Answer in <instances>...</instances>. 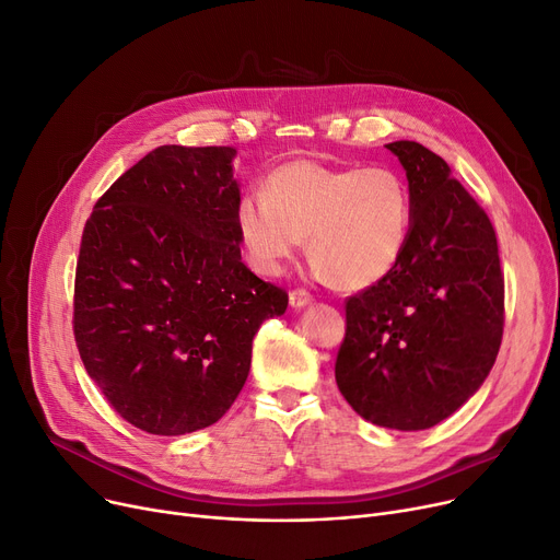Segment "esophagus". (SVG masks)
Wrapping results in <instances>:
<instances>
[{"mask_svg": "<svg viewBox=\"0 0 560 560\" xmlns=\"http://www.w3.org/2000/svg\"><path fill=\"white\" fill-rule=\"evenodd\" d=\"M311 302H313V295L306 293V290H302V288H298V290H293V293H290V306H293V308H304Z\"/></svg>", "mask_w": 560, "mask_h": 560, "instance_id": "34e87169", "label": "esophagus"}]
</instances>
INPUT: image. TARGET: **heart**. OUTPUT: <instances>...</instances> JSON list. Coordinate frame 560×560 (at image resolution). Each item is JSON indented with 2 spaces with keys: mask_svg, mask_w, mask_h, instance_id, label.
<instances>
[{
  "mask_svg": "<svg viewBox=\"0 0 560 560\" xmlns=\"http://www.w3.org/2000/svg\"><path fill=\"white\" fill-rule=\"evenodd\" d=\"M262 191L235 208L240 242L260 275H279L308 237L318 270L338 288L361 290L392 275L407 249L411 199L394 168L295 160L275 168Z\"/></svg>",
  "mask_w": 560,
  "mask_h": 560,
  "instance_id": "heart-1",
  "label": "heart"
}]
</instances>
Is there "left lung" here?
Here are the masks:
<instances>
[{"label": "left lung", "mask_w": 560, "mask_h": 560, "mask_svg": "<svg viewBox=\"0 0 560 560\" xmlns=\"http://www.w3.org/2000/svg\"><path fill=\"white\" fill-rule=\"evenodd\" d=\"M407 174L411 231L396 270L346 304L336 384L361 419L425 430L490 375L503 336V275L490 217L417 141L386 143Z\"/></svg>", "instance_id": "8db88e82"}]
</instances>
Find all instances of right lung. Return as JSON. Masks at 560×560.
Here are the masks:
<instances>
[{
  "instance_id": "1",
  "label": "right lung",
  "mask_w": 560,
  "mask_h": 560,
  "mask_svg": "<svg viewBox=\"0 0 560 560\" xmlns=\"http://www.w3.org/2000/svg\"><path fill=\"white\" fill-rule=\"evenodd\" d=\"M231 145H160L95 203L82 233L72 329L89 377L135 428L176 436L220 421L252 340L285 290L240 256Z\"/></svg>"
}]
</instances>
